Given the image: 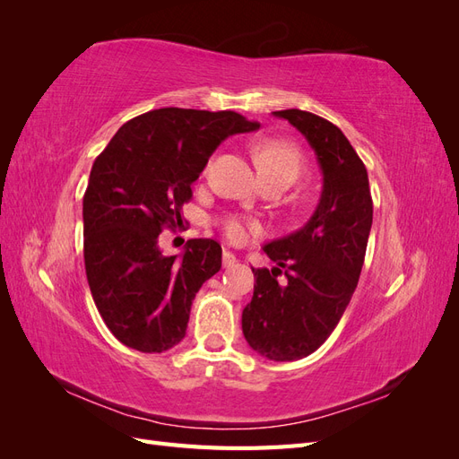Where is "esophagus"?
<instances>
[{"label": "esophagus", "mask_w": 459, "mask_h": 459, "mask_svg": "<svg viewBox=\"0 0 459 459\" xmlns=\"http://www.w3.org/2000/svg\"><path fill=\"white\" fill-rule=\"evenodd\" d=\"M221 264H224V268H231V266H235V264H238V258H235L233 253L224 251V253H221Z\"/></svg>", "instance_id": "1"}]
</instances>
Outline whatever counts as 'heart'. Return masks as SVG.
I'll use <instances>...</instances> for the list:
<instances>
[{
	"label": "heart",
	"instance_id": "obj_1",
	"mask_svg": "<svg viewBox=\"0 0 459 459\" xmlns=\"http://www.w3.org/2000/svg\"><path fill=\"white\" fill-rule=\"evenodd\" d=\"M255 162L262 178L293 179L302 170V155L297 145L285 140H264L255 149ZM248 231L256 233L260 226L253 220L230 216L224 220V233L231 241H243Z\"/></svg>",
	"mask_w": 459,
	"mask_h": 459
}]
</instances>
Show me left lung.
Returning <instances> with one entry per match:
<instances>
[{"mask_svg": "<svg viewBox=\"0 0 459 459\" xmlns=\"http://www.w3.org/2000/svg\"><path fill=\"white\" fill-rule=\"evenodd\" d=\"M273 115L307 137L324 187L307 224L264 247L275 266L253 268L255 293L241 324L253 351L290 362L317 351L349 307L364 266L373 201L366 166L335 124L299 108ZM281 273L283 282L276 280Z\"/></svg>", "mask_w": 459, "mask_h": 459, "instance_id": "8db88e82", "label": "left lung"}]
</instances>
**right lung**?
<instances>
[{"instance_id":"1","label":"right lung","mask_w":459,"mask_h":459,"mask_svg":"<svg viewBox=\"0 0 459 459\" xmlns=\"http://www.w3.org/2000/svg\"><path fill=\"white\" fill-rule=\"evenodd\" d=\"M256 128L233 110L166 107L122 124L95 159L82 211L86 275L122 344L164 352L186 337L193 299L221 268V247L189 239L182 256H164L159 235L179 224L216 147Z\"/></svg>"}]
</instances>
